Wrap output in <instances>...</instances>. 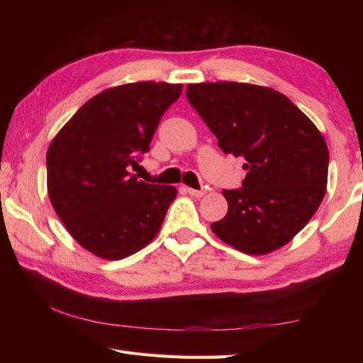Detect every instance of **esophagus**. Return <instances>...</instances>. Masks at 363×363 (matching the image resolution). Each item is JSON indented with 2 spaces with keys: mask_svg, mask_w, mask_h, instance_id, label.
<instances>
[{
  "mask_svg": "<svg viewBox=\"0 0 363 363\" xmlns=\"http://www.w3.org/2000/svg\"><path fill=\"white\" fill-rule=\"evenodd\" d=\"M186 190H187V194H189V195L195 196V198H203V196L207 194V190H206V189H199V190H196V189H190V187H187Z\"/></svg>",
  "mask_w": 363,
  "mask_h": 363,
  "instance_id": "esophagus-1",
  "label": "esophagus"
}]
</instances>
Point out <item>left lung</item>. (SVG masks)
Returning <instances> with one entry per match:
<instances>
[{
    "label": "left lung",
    "mask_w": 363,
    "mask_h": 363,
    "mask_svg": "<svg viewBox=\"0 0 363 363\" xmlns=\"http://www.w3.org/2000/svg\"><path fill=\"white\" fill-rule=\"evenodd\" d=\"M187 99L226 154L242 156L240 189L223 190L226 217L213 234L250 256L289 243L317 212L328 186L329 150L290 99L245 82L189 84Z\"/></svg>",
    "instance_id": "obj_1"
}]
</instances>
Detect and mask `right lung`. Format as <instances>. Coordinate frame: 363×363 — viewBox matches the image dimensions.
Masks as SVG:
<instances>
[{"label": "right lung", "instance_id": "obj_1", "mask_svg": "<svg viewBox=\"0 0 363 363\" xmlns=\"http://www.w3.org/2000/svg\"><path fill=\"white\" fill-rule=\"evenodd\" d=\"M181 84L133 82L90 98L46 152L50 201L84 250L120 260L160 230L177 190L138 181L130 167L150 151L162 115Z\"/></svg>", "mask_w": 363, "mask_h": 363}]
</instances>
